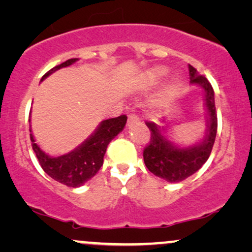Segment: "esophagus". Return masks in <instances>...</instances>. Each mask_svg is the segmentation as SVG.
Instances as JSON below:
<instances>
[{
    "label": "esophagus",
    "mask_w": 252,
    "mask_h": 252,
    "mask_svg": "<svg viewBox=\"0 0 252 252\" xmlns=\"http://www.w3.org/2000/svg\"><path fill=\"white\" fill-rule=\"evenodd\" d=\"M140 120L139 117H137L135 113H130V115L128 116V120H127V123H128V125H133L134 123H137Z\"/></svg>",
    "instance_id": "34e87169"
}]
</instances>
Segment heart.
<instances>
[{
    "instance_id": "1",
    "label": "heart",
    "mask_w": 252,
    "mask_h": 252,
    "mask_svg": "<svg viewBox=\"0 0 252 252\" xmlns=\"http://www.w3.org/2000/svg\"><path fill=\"white\" fill-rule=\"evenodd\" d=\"M167 73V68L166 67H163V66H156L154 68H151V70L147 71L146 73L143 74V78L142 80L146 85H154L156 84V82H158L160 80L161 78L165 77ZM179 79H174L173 80V85H172V89L177 87V86L179 85Z\"/></svg>"
}]
</instances>
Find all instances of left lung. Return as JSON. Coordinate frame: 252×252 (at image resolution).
I'll return each instance as SVG.
<instances>
[{
  "label": "left lung",
  "instance_id": "obj_1",
  "mask_svg": "<svg viewBox=\"0 0 252 252\" xmlns=\"http://www.w3.org/2000/svg\"><path fill=\"white\" fill-rule=\"evenodd\" d=\"M189 75L190 84L198 85L204 91V102L209 118L206 120V133L202 142L197 146L178 148L164 136L166 128H160L155 123H146L150 130V142L143 150L144 164L151 173L168 182H180L197 172L210 157L217 135L218 119L212 86L191 65H189Z\"/></svg>",
  "mask_w": 252,
  "mask_h": 252
}]
</instances>
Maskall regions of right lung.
Masks as SVG:
<instances>
[{"mask_svg": "<svg viewBox=\"0 0 252 252\" xmlns=\"http://www.w3.org/2000/svg\"><path fill=\"white\" fill-rule=\"evenodd\" d=\"M77 61L78 58H71V60L57 65L48 71L41 80L46 79L48 75L62 67L70 66ZM29 122H31V119H29ZM126 122L127 117L125 115L103 120L94 134H92L81 146H79L77 149L71 153L60 157H50L41 150L40 147L35 143L31 129L30 136L32 141V148L42 170L54 180L61 182L67 187L77 188L97 173L103 165V158H104L106 148L113 137L118 135L124 129Z\"/></svg>", "mask_w": 252, "mask_h": 252, "instance_id": "add662e5", "label": "right lung"}]
</instances>
